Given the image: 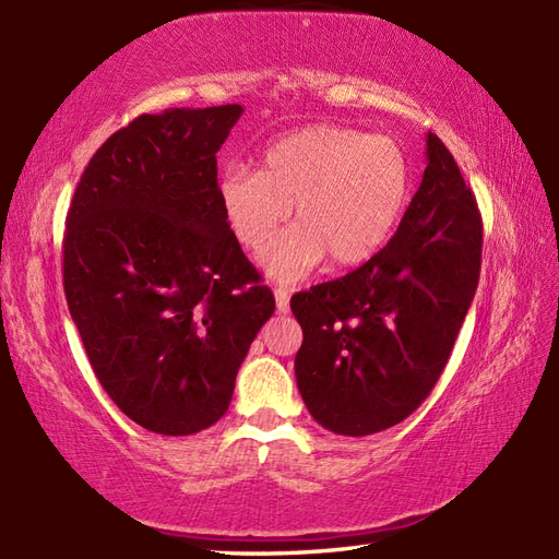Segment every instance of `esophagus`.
I'll list each match as a JSON object with an SVG mask.
<instances>
[{"instance_id":"34e87169","label":"esophagus","mask_w":559,"mask_h":559,"mask_svg":"<svg viewBox=\"0 0 559 559\" xmlns=\"http://www.w3.org/2000/svg\"><path fill=\"white\" fill-rule=\"evenodd\" d=\"M273 298H276V307L281 314H286L290 310V293L286 288H273Z\"/></svg>"}]
</instances>
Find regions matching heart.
Masks as SVG:
<instances>
[{"label": "heart", "instance_id": "heart-1", "mask_svg": "<svg viewBox=\"0 0 559 559\" xmlns=\"http://www.w3.org/2000/svg\"><path fill=\"white\" fill-rule=\"evenodd\" d=\"M413 168L396 139L314 124L271 144L261 170L233 163L218 177V204L233 237L261 252L296 201L298 224L261 254L271 278L290 283L329 257L355 266L382 249L408 206Z\"/></svg>", "mask_w": 559, "mask_h": 559}]
</instances>
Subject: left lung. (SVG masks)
<instances>
[{"label": "left lung", "mask_w": 559, "mask_h": 559, "mask_svg": "<svg viewBox=\"0 0 559 559\" xmlns=\"http://www.w3.org/2000/svg\"><path fill=\"white\" fill-rule=\"evenodd\" d=\"M483 218L459 165L427 134V168L384 249L298 293L295 379L307 411L348 437L382 432L430 396L480 278Z\"/></svg>", "instance_id": "left-lung-1"}]
</instances>
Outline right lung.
I'll use <instances>...</instances> for the list:
<instances>
[{
  "mask_svg": "<svg viewBox=\"0 0 559 559\" xmlns=\"http://www.w3.org/2000/svg\"><path fill=\"white\" fill-rule=\"evenodd\" d=\"M240 115H139L88 160L67 211L64 295L93 372L158 435L223 418L276 310L218 204L216 153Z\"/></svg>",
  "mask_w": 559,
  "mask_h": 559,
  "instance_id": "add662e5",
  "label": "right lung"
}]
</instances>
